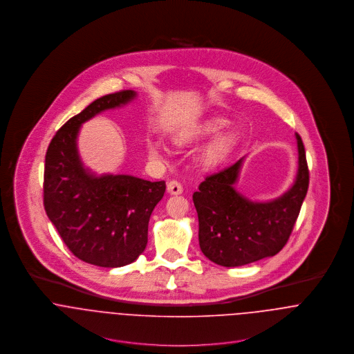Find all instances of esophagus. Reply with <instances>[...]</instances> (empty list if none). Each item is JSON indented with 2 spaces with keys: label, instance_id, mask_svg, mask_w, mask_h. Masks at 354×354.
<instances>
[{
  "label": "esophagus",
  "instance_id": "obj_1",
  "mask_svg": "<svg viewBox=\"0 0 354 354\" xmlns=\"http://www.w3.org/2000/svg\"><path fill=\"white\" fill-rule=\"evenodd\" d=\"M167 192L170 195H181L183 194V185L178 181H169L167 183Z\"/></svg>",
  "mask_w": 354,
  "mask_h": 354
}]
</instances>
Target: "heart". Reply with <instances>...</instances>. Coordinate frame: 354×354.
Returning <instances> with one entry per match:
<instances>
[{
	"label": "heart",
	"mask_w": 354,
	"mask_h": 354,
	"mask_svg": "<svg viewBox=\"0 0 354 354\" xmlns=\"http://www.w3.org/2000/svg\"><path fill=\"white\" fill-rule=\"evenodd\" d=\"M225 127H226V121H223V120H214V121H209L208 124H205L202 129L198 132V135H199V136L216 135V133H219ZM232 140H233L232 135H223V136L218 138V139L208 147V150L205 152V156H204L205 163L214 165V163L219 162V160L223 158V155L229 150V147H230V145H232ZM151 151L153 155H158V156H159V155L162 153V151H163V149H162L160 146L155 145V146H152Z\"/></svg>",
	"instance_id": "b5f03b06"
}]
</instances>
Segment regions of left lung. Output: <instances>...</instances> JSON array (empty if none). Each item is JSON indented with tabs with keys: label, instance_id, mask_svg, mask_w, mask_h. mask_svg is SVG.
I'll list each match as a JSON object with an SVG mask.
<instances>
[{
	"label": "left lung",
	"instance_id": "obj_1",
	"mask_svg": "<svg viewBox=\"0 0 354 354\" xmlns=\"http://www.w3.org/2000/svg\"><path fill=\"white\" fill-rule=\"evenodd\" d=\"M299 169L293 185L279 198L252 202L234 184L244 162L208 176L194 194L199 218V244L207 259L240 267L279 252L288 243L309 185L303 140L296 133Z\"/></svg>",
	"mask_w": 354,
	"mask_h": 354
}]
</instances>
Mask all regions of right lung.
I'll return each mask as SVG.
<instances>
[{"label":"right lung","instance_id":"obj_1","mask_svg":"<svg viewBox=\"0 0 354 354\" xmlns=\"http://www.w3.org/2000/svg\"><path fill=\"white\" fill-rule=\"evenodd\" d=\"M135 98V91L125 90L90 103L58 129L45 158L48 216L71 252L100 267H122L143 253L152 209L166 189L165 181L129 174L98 176L82 162L77 149L82 125Z\"/></svg>","mask_w":354,"mask_h":354}]
</instances>
